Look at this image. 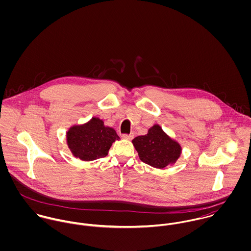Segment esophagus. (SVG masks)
<instances>
[{
  "mask_svg": "<svg viewBox=\"0 0 251 251\" xmlns=\"http://www.w3.org/2000/svg\"><path fill=\"white\" fill-rule=\"evenodd\" d=\"M123 137L126 140H131L133 138V134L130 133V134H123Z\"/></svg>",
  "mask_w": 251,
  "mask_h": 251,
  "instance_id": "34e87169",
  "label": "esophagus"
}]
</instances>
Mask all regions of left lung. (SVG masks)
Here are the masks:
<instances>
[{"label":"left lung","mask_w":251,"mask_h":251,"mask_svg":"<svg viewBox=\"0 0 251 251\" xmlns=\"http://www.w3.org/2000/svg\"><path fill=\"white\" fill-rule=\"evenodd\" d=\"M132 143L144 163L159 169L175 163L181 152L180 145L169 137L158 125L149 128L146 135L135 137Z\"/></svg>","instance_id":"8db88e82"}]
</instances>
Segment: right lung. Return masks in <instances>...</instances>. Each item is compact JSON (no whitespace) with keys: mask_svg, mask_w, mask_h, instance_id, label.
<instances>
[{"mask_svg":"<svg viewBox=\"0 0 251 251\" xmlns=\"http://www.w3.org/2000/svg\"><path fill=\"white\" fill-rule=\"evenodd\" d=\"M116 140H120L116 130L104 126L103 121L97 117L84 125L73 126L67 132V143L72 154L84 161L106 156Z\"/></svg>","mask_w":251,"mask_h":251,"instance_id":"obj_1","label":"right lung"}]
</instances>
